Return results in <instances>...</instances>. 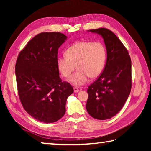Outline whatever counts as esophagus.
<instances>
[{"mask_svg":"<svg viewBox=\"0 0 151 151\" xmlns=\"http://www.w3.org/2000/svg\"><path fill=\"white\" fill-rule=\"evenodd\" d=\"M73 89H74V92H75V93H78V92H79V89L77 87H74Z\"/></svg>","mask_w":151,"mask_h":151,"instance_id":"obj_1","label":"esophagus"}]
</instances>
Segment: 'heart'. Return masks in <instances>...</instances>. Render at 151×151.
Listing matches in <instances>:
<instances>
[{"mask_svg":"<svg viewBox=\"0 0 151 151\" xmlns=\"http://www.w3.org/2000/svg\"><path fill=\"white\" fill-rule=\"evenodd\" d=\"M65 55L57 58L58 68L68 78L77 67V72L68 79V82L75 86L85 84L89 77L97 78L105 66L106 50L101 42H78L68 47Z\"/></svg>","mask_w":151,"mask_h":151,"instance_id":"obj_1","label":"heart"}]
</instances>
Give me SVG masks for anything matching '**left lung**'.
Instances as JSON below:
<instances>
[{"mask_svg":"<svg viewBox=\"0 0 151 151\" xmlns=\"http://www.w3.org/2000/svg\"><path fill=\"white\" fill-rule=\"evenodd\" d=\"M103 37L106 50L103 72L88 86L86 111L93 118L106 120L115 116L124 106L131 89V60L127 48L111 30H87Z\"/></svg>","mask_w":151,"mask_h":151,"instance_id":"8db88e82","label":"left lung"}]
</instances>
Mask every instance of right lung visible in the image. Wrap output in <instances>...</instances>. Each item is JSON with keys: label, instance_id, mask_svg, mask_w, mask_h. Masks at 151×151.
I'll use <instances>...</instances> for the list:
<instances>
[{"label": "right lung", "instance_id": "right-lung-1", "mask_svg": "<svg viewBox=\"0 0 151 151\" xmlns=\"http://www.w3.org/2000/svg\"><path fill=\"white\" fill-rule=\"evenodd\" d=\"M66 39L60 32H41L17 58L15 73L20 102L40 122L50 123L62 118L66 99L73 93L72 86L62 82L57 66L58 49Z\"/></svg>", "mask_w": 151, "mask_h": 151}]
</instances>
